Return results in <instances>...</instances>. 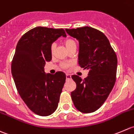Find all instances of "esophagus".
I'll return each mask as SVG.
<instances>
[{
    "label": "esophagus",
    "mask_w": 134,
    "mask_h": 134,
    "mask_svg": "<svg viewBox=\"0 0 134 134\" xmlns=\"http://www.w3.org/2000/svg\"><path fill=\"white\" fill-rule=\"evenodd\" d=\"M66 77L67 80L71 79V76L70 75H69V74H66Z\"/></svg>",
    "instance_id": "1"
}]
</instances>
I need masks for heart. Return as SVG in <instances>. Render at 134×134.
I'll return each mask as SVG.
<instances>
[{
    "instance_id": "heart-1",
    "label": "heart",
    "mask_w": 134,
    "mask_h": 134,
    "mask_svg": "<svg viewBox=\"0 0 134 134\" xmlns=\"http://www.w3.org/2000/svg\"><path fill=\"white\" fill-rule=\"evenodd\" d=\"M65 44H66V46L67 47V48L68 49H71L72 47H74V46H76V42H75V41L74 40L71 39V38H70V39H68L66 40ZM56 46H57L56 43H55V42L51 44V51L52 53L54 52V51H55ZM70 65V63H68V62H65V63H62L61 67L63 68H66L68 67Z\"/></svg>"
}]
</instances>
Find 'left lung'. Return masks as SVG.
I'll list each match as a JSON object with an SVG mask.
<instances>
[{"instance_id":"1","label":"left lung","mask_w":134,"mask_h":134,"mask_svg":"<svg viewBox=\"0 0 134 134\" xmlns=\"http://www.w3.org/2000/svg\"><path fill=\"white\" fill-rule=\"evenodd\" d=\"M79 41L78 64L88 70V76L82 79L71 76L76 88L71 92L74 105L84 113L98 109L105 102L116 81L117 57L105 34L90 26L65 29Z\"/></svg>"}]
</instances>
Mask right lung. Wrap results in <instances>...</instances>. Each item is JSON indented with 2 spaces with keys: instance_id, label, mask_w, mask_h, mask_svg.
Segmentation results:
<instances>
[{
  "instance_id": "right-lung-1",
  "label": "right lung",
  "mask_w": 134,
  "mask_h": 134,
  "mask_svg": "<svg viewBox=\"0 0 134 134\" xmlns=\"http://www.w3.org/2000/svg\"><path fill=\"white\" fill-rule=\"evenodd\" d=\"M66 37L64 29L38 26L25 33L17 44L12 62V74L21 98L28 108L40 116L55 111L66 81L57 71L46 74V62L52 59L51 46L59 37Z\"/></svg>"
}]
</instances>
